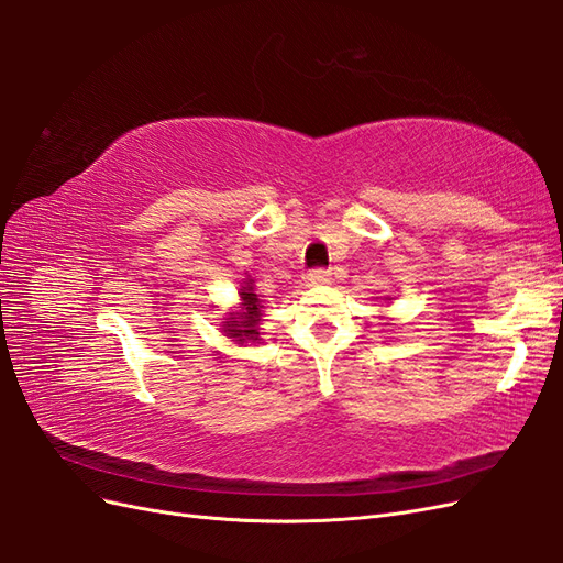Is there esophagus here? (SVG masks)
Segmentation results:
<instances>
[{
  "label": "esophagus",
  "instance_id": "esophagus-1",
  "mask_svg": "<svg viewBox=\"0 0 563 563\" xmlns=\"http://www.w3.org/2000/svg\"><path fill=\"white\" fill-rule=\"evenodd\" d=\"M305 282H308V286H323V284L331 282V272L314 267V269L308 272V275H305Z\"/></svg>",
  "mask_w": 563,
  "mask_h": 563
}]
</instances>
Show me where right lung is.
<instances>
[{
    "mask_svg": "<svg viewBox=\"0 0 563 563\" xmlns=\"http://www.w3.org/2000/svg\"><path fill=\"white\" fill-rule=\"evenodd\" d=\"M242 305H246V312L240 317H230V321H225V331L230 338H236L240 343H246V340H258V310H261V300L255 294H251V286L246 282V286H242Z\"/></svg>",
    "mask_w": 563,
    "mask_h": 563,
    "instance_id": "obj_1",
    "label": "right lung"
}]
</instances>
